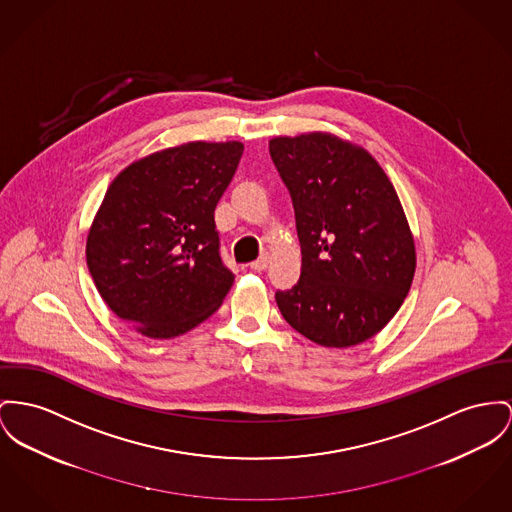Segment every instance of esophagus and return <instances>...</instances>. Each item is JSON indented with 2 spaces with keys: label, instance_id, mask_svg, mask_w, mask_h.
I'll list each match as a JSON object with an SVG mask.
<instances>
[{
  "label": "esophagus",
  "instance_id": "esophagus-1",
  "mask_svg": "<svg viewBox=\"0 0 512 512\" xmlns=\"http://www.w3.org/2000/svg\"><path fill=\"white\" fill-rule=\"evenodd\" d=\"M268 264H270V258H268V256H262V258H258L256 262L250 264V270H254V272H264V270L268 268Z\"/></svg>",
  "mask_w": 512,
  "mask_h": 512
}]
</instances>
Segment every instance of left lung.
I'll list each match as a JSON object with an SVG mask.
<instances>
[{"label": "left lung", "mask_w": 512, "mask_h": 512, "mask_svg": "<svg viewBox=\"0 0 512 512\" xmlns=\"http://www.w3.org/2000/svg\"><path fill=\"white\" fill-rule=\"evenodd\" d=\"M273 165L297 219L303 266L277 291L283 318L324 347L373 338L402 307L415 273V244L398 194L365 151L312 132L273 137Z\"/></svg>", "instance_id": "8db88e82"}]
</instances>
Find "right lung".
<instances>
[{"label":"right lung","mask_w":512,"mask_h":512,"mask_svg":"<svg viewBox=\"0 0 512 512\" xmlns=\"http://www.w3.org/2000/svg\"><path fill=\"white\" fill-rule=\"evenodd\" d=\"M242 151L240 141H190L139 159L108 186L87 266L104 303L139 334H186L227 297L235 275L221 260L213 213Z\"/></svg>","instance_id":"obj_1"}]
</instances>
